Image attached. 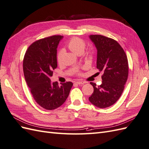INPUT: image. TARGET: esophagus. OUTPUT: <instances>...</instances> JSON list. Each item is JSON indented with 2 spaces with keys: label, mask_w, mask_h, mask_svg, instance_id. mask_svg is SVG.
Wrapping results in <instances>:
<instances>
[{
  "label": "esophagus",
  "mask_w": 149,
  "mask_h": 149,
  "mask_svg": "<svg viewBox=\"0 0 149 149\" xmlns=\"http://www.w3.org/2000/svg\"><path fill=\"white\" fill-rule=\"evenodd\" d=\"M86 82H84V81H77L75 82V84H76L77 85H80V84H85Z\"/></svg>",
  "instance_id": "1"
}]
</instances>
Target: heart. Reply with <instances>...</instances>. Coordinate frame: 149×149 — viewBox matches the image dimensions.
I'll use <instances>...</instances> for the list:
<instances>
[{
  "mask_svg": "<svg viewBox=\"0 0 149 149\" xmlns=\"http://www.w3.org/2000/svg\"><path fill=\"white\" fill-rule=\"evenodd\" d=\"M67 46L68 48H69L72 52H74L76 55H79L80 54H82L84 52V49L86 48V43L84 41L81 39V38L74 37L72 38V39H70L69 41L68 42ZM64 53L65 52L63 49H60L58 52V53H57L56 60L57 62L58 63H61V62L62 61ZM91 54H92L91 52L88 53L89 55H91Z\"/></svg>",
  "mask_w": 149,
  "mask_h": 149,
  "instance_id": "1",
  "label": "heart"
}]
</instances>
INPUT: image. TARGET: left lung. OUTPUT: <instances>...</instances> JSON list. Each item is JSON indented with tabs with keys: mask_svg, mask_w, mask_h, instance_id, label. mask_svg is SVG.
<instances>
[{
	"mask_svg": "<svg viewBox=\"0 0 149 149\" xmlns=\"http://www.w3.org/2000/svg\"><path fill=\"white\" fill-rule=\"evenodd\" d=\"M97 49V68L103 72L102 84L97 87L91 82L94 92L89 101L100 108L112 106L119 100L128 76L127 56L120 45L111 38L102 35H90Z\"/></svg>",
	"mask_w": 149,
	"mask_h": 149,
	"instance_id": "left-lung-1",
	"label": "left lung"
}]
</instances>
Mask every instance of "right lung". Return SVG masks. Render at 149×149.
Wrapping results in <instances>:
<instances>
[{"instance_id":"add662e5","label":"right lung","mask_w":149,"mask_h":149,"mask_svg":"<svg viewBox=\"0 0 149 149\" xmlns=\"http://www.w3.org/2000/svg\"><path fill=\"white\" fill-rule=\"evenodd\" d=\"M62 36L54 35L36 41L29 46L23 60L24 78L34 100L41 107L53 110L62 106L69 95L73 83L52 82L57 67V47Z\"/></svg>"}]
</instances>
